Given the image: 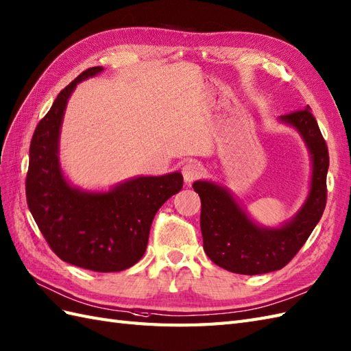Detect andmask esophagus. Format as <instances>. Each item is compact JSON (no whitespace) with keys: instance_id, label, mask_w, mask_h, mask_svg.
Returning a JSON list of instances; mask_svg holds the SVG:
<instances>
[{"instance_id":"34e87169","label":"esophagus","mask_w":351,"mask_h":351,"mask_svg":"<svg viewBox=\"0 0 351 351\" xmlns=\"http://www.w3.org/2000/svg\"><path fill=\"white\" fill-rule=\"evenodd\" d=\"M203 175V167L197 163H186L182 167V176L186 184L194 182L195 179H199Z\"/></svg>"}]
</instances>
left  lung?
Wrapping results in <instances>:
<instances>
[{
	"label": "left lung",
	"instance_id": "8db88e82",
	"mask_svg": "<svg viewBox=\"0 0 351 351\" xmlns=\"http://www.w3.org/2000/svg\"><path fill=\"white\" fill-rule=\"evenodd\" d=\"M302 134L313 160L311 190L298 215L282 228H259L226 188L212 182L193 184L202 200L200 227L204 252L231 273L255 276L283 268L300 252L326 206L329 152L319 124L307 108L280 117Z\"/></svg>",
	"mask_w": 351,
	"mask_h": 351
}]
</instances>
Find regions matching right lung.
<instances>
[{"label":"right lung","mask_w":351,"mask_h":351,"mask_svg":"<svg viewBox=\"0 0 351 351\" xmlns=\"http://www.w3.org/2000/svg\"><path fill=\"white\" fill-rule=\"evenodd\" d=\"M83 71L35 128L26 173V202L41 234L62 261L99 273L123 271L145 254L152 219L182 190V175L141 176L108 193H83L60 172L58 141L68 97L77 83L101 73Z\"/></svg>","instance_id":"right-lung-1"}]
</instances>
